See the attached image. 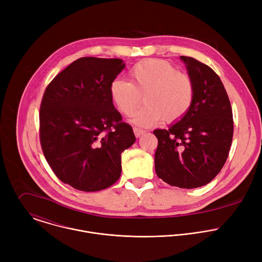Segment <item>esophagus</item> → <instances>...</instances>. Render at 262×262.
Segmentation results:
<instances>
[{
    "label": "esophagus",
    "instance_id": "esophagus-1",
    "mask_svg": "<svg viewBox=\"0 0 262 262\" xmlns=\"http://www.w3.org/2000/svg\"><path fill=\"white\" fill-rule=\"evenodd\" d=\"M145 133L144 129H141V128H138V127H134V134L137 138H139L140 136H142L143 134Z\"/></svg>",
    "mask_w": 262,
    "mask_h": 262
}]
</instances>
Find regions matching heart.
Wrapping results in <instances>:
<instances>
[{"mask_svg": "<svg viewBox=\"0 0 262 262\" xmlns=\"http://www.w3.org/2000/svg\"><path fill=\"white\" fill-rule=\"evenodd\" d=\"M130 82L116 78L110 85L111 98L117 110L132 116L142 101L145 104L134 117L140 126L164 120L174 123L190 111L195 98V85L188 73L179 71L162 59H146L129 69Z\"/></svg>", "mask_w": 262, "mask_h": 262, "instance_id": "heart-1", "label": "heart"}]
</instances>
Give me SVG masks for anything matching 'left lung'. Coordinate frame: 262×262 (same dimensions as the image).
Masks as SVG:
<instances>
[{"instance_id":"left-lung-1","label":"left lung","mask_w":262,"mask_h":262,"mask_svg":"<svg viewBox=\"0 0 262 262\" xmlns=\"http://www.w3.org/2000/svg\"><path fill=\"white\" fill-rule=\"evenodd\" d=\"M195 85L194 102L169 129H156L155 156L159 178L170 185L195 189L209 183L229 155L233 116L228 94L217 74L206 64L181 56Z\"/></svg>"}]
</instances>
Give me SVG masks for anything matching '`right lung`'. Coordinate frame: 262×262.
<instances>
[{"label": "right lung", "instance_id": "add662e5", "mask_svg": "<svg viewBox=\"0 0 262 262\" xmlns=\"http://www.w3.org/2000/svg\"><path fill=\"white\" fill-rule=\"evenodd\" d=\"M121 59L83 57L48 85L39 111V138L55 175L73 189L96 192L121 174V154L136 137L115 108L110 85Z\"/></svg>", "mask_w": 262, "mask_h": 262}]
</instances>
